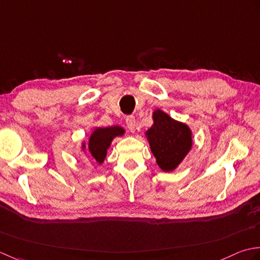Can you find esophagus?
<instances>
[{
	"instance_id": "esophagus-1",
	"label": "esophagus",
	"mask_w": 260,
	"mask_h": 260,
	"mask_svg": "<svg viewBox=\"0 0 260 260\" xmlns=\"http://www.w3.org/2000/svg\"><path fill=\"white\" fill-rule=\"evenodd\" d=\"M125 124H126V126H128V129L131 132H135V130H136V119H135V116H131V115L126 116Z\"/></svg>"
}]
</instances>
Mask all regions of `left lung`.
I'll return each instance as SVG.
<instances>
[{"label": "left lung", "instance_id": "left-lung-1", "mask_svg": "<svg viewBox=\"0 0 260 260\" xmlns=\"http://www.w3.org/2000/svg\"><path fill=\"white\" fill-rule=\"evenodd\" d=\"M152 120V125L145 132L150 150L162 172H174L192 149V130L160 109L153 111Z\"/></svg>", "mask_w": 260, "mask_h": 260}]
</instances>
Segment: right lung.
Listing matches in <instances>:
<instances>
[{
    "mask_svg": "<svg viewBox=\"0 0 260 260\" xmlns=\"http://www.w3.org/2000/svg\"><path fill=\"white\" fill-rule=\"evenodd\" d=\"M124 134L125 130L120 125L107 126V128L95 126L91 135H89L87 146L86 142L83 141L81 150L84 152V155H86V152H88L99 165H102L105 158H107L108 150L110 149L114 138L122 137ZM86 149H88L87 152L86 151Z\"/></svg>",
    "mask_w": 260,
    "mask_h": 260,
    "instance_id": "right-lung-1",
    "label": "right lung"
}]
</instances>
